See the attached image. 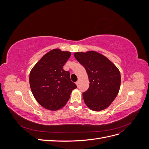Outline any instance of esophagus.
<instances>
[{"mask_svg":"<svg viewBox=\"0 0 149 149\" xmlns=\"http://www.w3.org/2000/svg\"><path fill=\"white\" fill-rule=\"evenodd\" d=\"M76 84L78 86V84H79V81H76Z\"/></svg>","mask_w":149,"mask_h":149,"instance_id":"34e87169","label":"esophagus"}]
</instances>
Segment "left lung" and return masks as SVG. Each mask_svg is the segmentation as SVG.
Here are the masks:
<instances>
[{"label":"left lung","mask_w":149,"mask_h":149,"mask_svg":"<svg viewBox=\"0 0 149 149\" xmlns=\"http://www.w3.org/2000/svg\"><path fill=\"white\" fill-rule=\"evenodd\" d=\"M74 56L88 75L89 87L83 93L86 106L93 111H101L109 106L119 93V70L106 56L94 51L76 52Z\"/></svg>","instance_id":"1"}]
</instances>
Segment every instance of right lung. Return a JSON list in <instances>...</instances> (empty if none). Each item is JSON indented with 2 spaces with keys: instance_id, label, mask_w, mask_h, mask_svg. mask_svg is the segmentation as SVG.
<instances>
[{
  "instance_id": "add662e5",
  "label": "right lung",
  "mask_w": 149,
  "mask_h": 149,
  "mask_svg": "<svg viewBox=\"0 0 149 149\" xmlns=\"http://www.w3.org/2000/svg\"><path fill=\"white\" fill-rule=\"evenodd\" d=\"M71 52L54 49L46 53L31 69L29 82L31 92L40 105L50 111L65 106L73 89L77 88L63 66Z\"/></svg>"
}]
</instances>
